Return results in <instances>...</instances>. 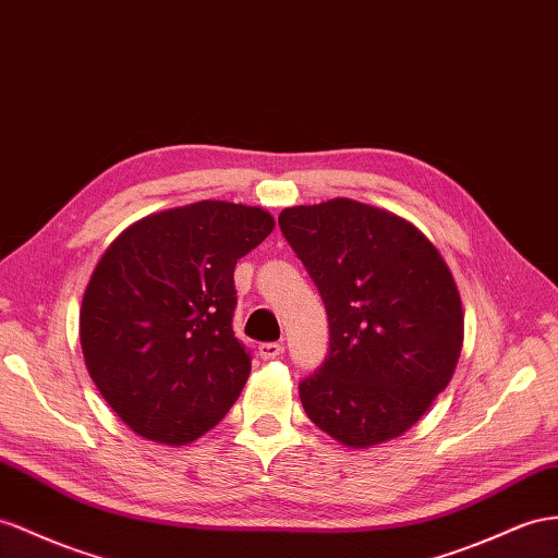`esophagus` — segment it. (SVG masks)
<instances>
[{"mask_svg":"<svg viewBox=\"0 0 558 558\" xmlns=\"http://www.w3.org/2000/svg\"><path fill=\"white\" fill-rule=\"evenodd\" d=\"M284 347L278 344V341H268V344H259V355L264 361H274L278 355H282Z\"/></svg>","mask_w":558,"mask_h":558,"instance_id":"1","label":"esophagus"}]
</instances>
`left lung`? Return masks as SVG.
Instances as JSON below:
<instances>
[{"label":"left lung","mask_w":558,"mask_h":558,"mask_svg":"<svg viewBox=\"0 0 558 558\" xmlns=\"http://www.w3.org/2000/svg\"><path fill=\"white\" fill-rule=\"evenodd\" d=\"M278 223L330 323V351L299 384L308 420L349 448L405 434L460 361L464 313L448 264L417 226L349 197L288 207Z\"/></svg>","instance_id":"left-lung-1"}]
</instances>
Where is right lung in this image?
<instances>
[{
	"instance_id": "add662e5",
	"label": "right lung",
	"mask_w": 558,
	"mask_h": 558,
	"mask_svg": "<svg viewBox=\"0 0 558 558\" xmlns=\"http://www.w3.org/2000/svg\"><path fill=\"white\" fill-rule=\"evenodd\" d=\"M274 226L262 207L203 199L150 214L104 252L80 344L98 391L138 436L185 446L238 401L252 359L233 332V270Z\"/></svg>"
}]
</instances>
